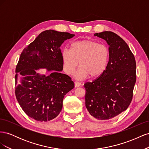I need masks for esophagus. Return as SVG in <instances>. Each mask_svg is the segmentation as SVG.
<instances>
[{
  "instance_id": "1",
  "label": "esophagus",
  "mask_w": 149,
  "mask_h": 149,
  "mask_svg": "<svg viewBox=\"0 0 149 149\" xmlns=\"http://www.w3.org/2000/svg\"><path fill=\"white\" fill-rule=\"evenodd\" d=\"M74 84H75L76 87H79V86H81V84L79 82H78V81L74 82Z\"/></svg>"
}]
</instances>
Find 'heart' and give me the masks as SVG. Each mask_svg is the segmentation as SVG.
Masks as SVG:
<instances>
[{"label": "heart", "instance_id": "1", "mask_svg": "<svg viewBox=\"0 0 149 149\" xmlns=\"http://www.w3.org/2000/svg\"><path fill=\"white\" fill-rule=\"evenodd\" d=\"M109 49L105 45L91 40H83L74 42L71 49L64 48L61 52L63 70L67 74H74L78 79L88 76L96 78L101 76L106 70L109 60Z\"/></svg>", "mask_w": 149, "mask_h": 149}]
</instances>
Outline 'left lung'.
Returning a JSON list of instances; mask_svg holds the SVG:
<instances>
[{
	"label": "left lung",
	"mask_w": 149,
	"mask_h": 149,
	"mask_svg": "<svg viewBox=\"0 0 149 149\" xmlns=\"http://www.w3.org/2000/svg\"><path fill=\"white\" fill-rule=\"evenodd\" d=\"M94 35L106 40L110 56L103 74L84 84L85 104L93 118L104 120L119 115L131 102L136 63L127 44L117 34L106 31Z\"/></svg>",
	"instance_id": "obj_1"
}]
</instances>
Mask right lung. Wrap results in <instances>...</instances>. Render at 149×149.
<instances>
[{
  "label": "right lung",
  "mask_w": 149,
  "mask_h": 149,
  "mask_svg": "<svg viewBox=\"0 0 149 149\" xmlns=\"http://www.w3.org/2000/svg\"><path fill=\"white\" fill-rule=\"evenodd\" d=\"M74 36L45 30L22 51L15 70V91L22 109L31 118L40 122L55 118L62 109L65 96L74 88L70 76L61 73L60 49L64 41ZM40 69L50 73L40 75L36 71Z\"/></svg>",
  "instance_id": "add662e5"
}]
</instances>
